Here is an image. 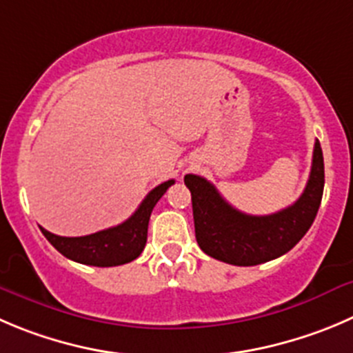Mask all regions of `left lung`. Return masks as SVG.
<instances>
[{
    "label": "left lung",
    "mask_w": 353,
    "mask_h": 353,
    "mask_svg": "<svg viewBox=\"0 0 353 353\" xmlns=\"http://www.w3.org/2000/svg\"><path fill=\"white\" fill-rule=\"evenodd\" d=\"M183 182L192 196L194 227L201 250L225 263L253 267L283 256L310 229L324 192V157L321 143L315 140L310 176L300 199L265 216L241 213L203 176L185 174Z\"/></svg>",
    "instance_id": "left-lung-1"
}]
</instances>
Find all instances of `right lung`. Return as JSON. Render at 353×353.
I'll return each instance as SVG.
<instances>
[{"label":"right lung","instance_id":"add662e5","mask_svg":"<svg viewBox=\"0 0 353 353\" xmlns=\"http://www.w3.org/2000/svg\"><path fill=\"white\" fill-rule=\"evenodd\" d=\"M173 183L174 180H168L150 190L128 220L110 229L83 237H62L48 232L43 227L39 229L59 253L72 261L93 265V267H117V265L130 263L139 258L145 248L150 213L157 201L164 196L168 187Z\"/></svg>","mask_w":353,"mask_h":353}]
</instances>
